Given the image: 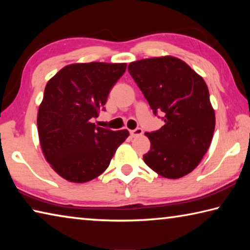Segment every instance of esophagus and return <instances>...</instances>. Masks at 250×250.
<instances>
[{"mask_svg":"<svg viewBox=\"0 0 250 250\" xmlns=\"http://www.w3.org/2000/svg\"><path fill=\"white\" fill-rule=\"evenodd\" d=\"M142 133H143V130L141 128H137V129L130 131V134H131V137H132V138L140 137V135H142Z\"/></svg>","mask_w":250,"mask_h":250,"instance_id":"1","label":"esophagus"}]
</instances>
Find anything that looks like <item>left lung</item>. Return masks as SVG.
<instances>
[{
    "instance_id": "left-lung-1",
    "label": "left lung",
    "mask_w": 250,
    "mask_h": 250,
    "mask_svg": "<svg viewBox=\"0 0 250 250\" xmlns=\"http://www.w3.org/2000/svg\"><path fill=\"white\" fill-rule=\"evenodd\" d=\"M128 70L155 115L164 113L162 128L146 133L151 142L146 164L167 179L188 174L208 150L215 130L204 79L173 56L130 62Z\"/></svg>"
}]
</instances>
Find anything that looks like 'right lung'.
<instances>
[{"instance_id": "obj_1", "label": "right lung", "mask_w": 250, "mask_h": 250, "mask_svg": "<svg viewBox=\"0 0 250 250\" xmlns=\"http://www.w3.org/2000/svg\"><path fill=\"white\" fill-rule=\"evenodd\" d=\"M126 64L80 62L65 66L45 87L37 113L42 151L59 176L74 183L96 179L129 137L92 124Z\"/></svg>"}]
</instances>
